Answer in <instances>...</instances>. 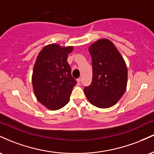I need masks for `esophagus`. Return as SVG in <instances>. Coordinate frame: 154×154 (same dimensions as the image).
<instances>
[{
	"label": "esophagus",
	"mask_w": 154,
	"mask_h": 154,
	"mask_svg": "<svg viewBox=\"0 0 154 154\" xmlns=\"http://www.w3.org/2000/svg\"><path fill=\"white\" fill-rule=\"evenodd\" d=\"M77 85H80V84H81V79L80 78H78L77 79Z\"/></svg>",
	"instance_id": "obj_1"
}]
</instances>
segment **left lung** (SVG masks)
I'll return each instance as SVG.
<instances>
[{"instance_id":"obj_1","label":"left lung","mask_w":154,"mask_h":154,"mask_svg":"<svg viewBox=\"0 0 154 154\" xmlns=\"http://www.w3.org/2000/svg\"><path fill=\"white\" fill-rule=\"evenodd\" d=\"M93 79L85 87L86 97L95 106L106 109L118 102L125 93L128 69L122 56L110 40L100 39L90 47Z\"/></svg>"}]
</instances>
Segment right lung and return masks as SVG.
I'll return each mask as SVG.
<instances>
[{
    "mask_svg": "<svg viewBox=\"0 0 154 154\" xmlns=\"http://www.w3.org/2000/svg\"><path fill=\"white\" fill-rule=\"evenodd\" d=\"M73 47L51 44L44 47L37 58L32 74V86L38 101L51 110H58L69 101L77 81L67 62Z\"/></svg>",
    "mask_w": 154,
    "mask_h": 154,
    "instance_id": "add662e5",
    "label": "right lung"
}]
</instances>
